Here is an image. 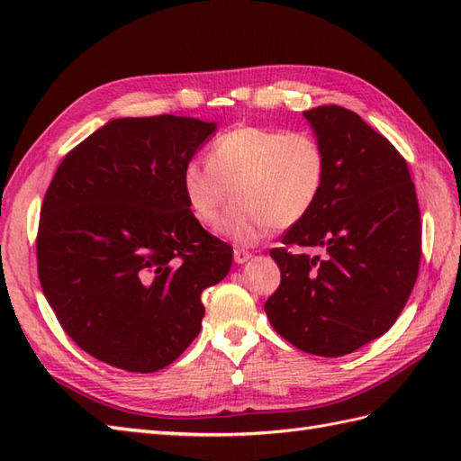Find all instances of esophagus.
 I'll list each match as a JSON object with an SVG mask.
<instances>
[{"mask_svg": "<svg viewBox=\"0 0 461 461\" xmlns=\"http://www.w3.org/2000/svg\"><path fill=\"white\" fill-rule=\"evenodd\" d=\"M251 259V253L248 249H236L233 251V261L241 266V263H248Z\"/></svg>", "mask_w": 461, "mask_h": 461, "instance_id": "1", "label": "esophagus"}]
</instances>
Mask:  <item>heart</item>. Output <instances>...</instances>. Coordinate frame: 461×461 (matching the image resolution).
<instances>
[{"label":"heart","mask_w":461,"mask_h":461,"mask_svg":"<svg viewBox=\"0 0 461 461\" xmlns=\"http://www.w3.org/2000/svg\"><path fill=\"white\" fill-rule=\"evenodd\" d=\"M325 146L305 131L240 126L218 136L210 160L192 158L182 168V190L202 223L213 225L236 194L218 231L251 246L276 228L299 223L315 208L327 184Z\"/></svg>","instance_id":"obj_1"}]
</instances>
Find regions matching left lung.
Segmentation results:
<instances>
[{
    "mask_svg": "<svg viewBox=\"0 0 461 461\" xmlns=\"http://www.w3.org/2000/svg\"><path fill=\"white\" fill-rule=\"evenodd\" d=\"M325 146L329 174L315 208L271 249L281 271L266 312L293 347L342 357L384 335L418 277L422 223L408 164L357 113H303ZM322 247L321 260L289 247Z\"/></svg>",
    "mask_w": 461,
    "mask_h": 461,
    "instance_id": "left-lung-1",
    "label": "left lung"
}]
</instances>
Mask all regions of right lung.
Listing matches in <instances>:
<instances>
[{
	"mask_svg": "<svg viewBox=\"0 0 461 461\" xmlns=\"http://www.w3.org/2000/svg\"><path fill=\"white\" fill-rule=\"evenodd\" d=\"M215 129L192 116L114 119L49 184L39 281L67 335L106 365L168 366L202 329V291L228 276L233 249L194 218L180 180Z\"/></svg>",
	"mask_w": 461,
	"mask_h": 461,
	"instance_id": "1",
	"label": "right lung"
}]
</instances>
